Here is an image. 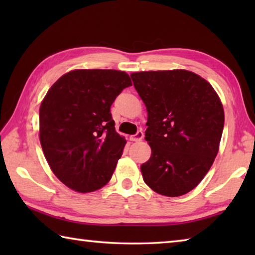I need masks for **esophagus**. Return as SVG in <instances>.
Listing matches in <instances>:
<instances>
[{"label": "esophagus", "instance_id": "34e87169", "mask_svg": "<svg viewBox=\"0 0 255 255\" xmlns=\"http://www.w3.org/2000/svg\"><path fill=\"white\" fill-rule=\"evenodd\" d=\"M143 137H144V132L141 131V130H138L135 133V135L131 136V140H133V141H140L141 139H143Z\"/></svg>", "mask_w": 255, "mask_h": 255}]
</instances>
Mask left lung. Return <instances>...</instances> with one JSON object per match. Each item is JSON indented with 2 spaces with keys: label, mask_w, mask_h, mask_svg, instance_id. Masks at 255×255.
<instances>
[{
  "label": "left lung",
  "mask_w": 255,
  "mask_h": 255,
  "mask_svg": "<svg viewBox=\"0 0 255 255\" xmlns=\"http://www.w3.org/2000/svg\"><path fill=\"white\" fill-rule=\"evenodd\" d=\"M130 76L148 116L145 139L152 155L140 166L145 183L166 197L185 195L201 182L218 153L225 120L221 99L190 71Z\"/></svg>",
  "instance_id": "1"
}]
</instances>
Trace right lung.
Segmentation results:
<instances>
[{
	"mask_svg": "<svg viewBox=\"0 0 255 255\" xmlns=\"http://www.w3.org/2000/svg\"><path fill=\"white\" fill-rule=\"evenodd\" d=\"M131 85L127 73L75 70L48 90L39 109V138L54 174L72 190L92 192L111 179L126 139L110 108Z\"/></svg>",
	"mask_w": 255,
	"mask_h": 255,
	"instance_id": "1",
	"label": "right lung"
}]
</instances>
